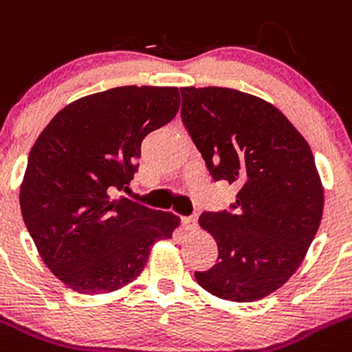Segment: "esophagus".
Here are the masks:
<instances>
[{
	"instance_id": "34e87169",
	"label": "esophagus",
	"mask_w": 352,
	"mask_h": 352,
	"mask_svg": "<svg viewBox=\"0 0 352 352\" xmlns=\"http://www.w3.org/2000/svg\"><path fill=\"white\" fill-rule=\"evenodd\" d=\"M182 224L186 231H196L198 229V217L192 215V217H184L182 219Z\"/></svg>"
}]
</instances>
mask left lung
I'll use <instances>...</instances> for the list:
<instances>
[{"label":"left lung","mask_w":352,"mask_h":352,"mask_svg":"<svg viewBox=\"0 0 352 352\" xmlns=\"http://www.w3.org/2000/svg\"><path fill=\"white\" fill-rule=\"evenodd\" d=\"M180 118L213 180L239 187L232 212H205L217 264L199 287L254 302L283 287L309 250L323 215V186L309 144L280 109L222 87L180 88Z\"/></svg>","instance_id":"obj_1"}]
</instances>
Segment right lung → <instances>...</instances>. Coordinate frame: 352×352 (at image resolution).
Instances as JSON below:
<instances>
[{
  "mask_svg": "<svg viewBox=\"0 0 352 352\" xmlns=\"http://www.w3.org/2000/svg\"><path fill=\"white\" fill-rule=\"evenodd\" d=\"M175 87H118L58 111L29 153L21 186L25 228L65 287L109 294L144 271L180 219L126 198L140 144L179 113Z\"/></svg>",
  "mask_w": 352,
  "mask_h": 352,
  "instance_id": "add662e5",
  "label": "right lung"
}]
</instances>
